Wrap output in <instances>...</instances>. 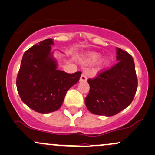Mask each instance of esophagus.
I'll return each instance as SVG.
<instances>
[{"label":"esophagus","instance_id":"obj_1","mask_svg":"<svg viewBox=\"0 0 155 155\" xmlns=\"http://www.w3.org/2000/svg\"><path fill=\"white\" fill-rule=\"evenodd\" d=\"M87 79V74H86L85 73H83L82 74V76H81L80 77V82H86Z\"/></svg>","mask_w":155,"mask_h":155}]
</instances>
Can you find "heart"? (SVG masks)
<instances>
[{"instance_id": "b5f03b06", "label": "heart", "mask_w": 155, "mask_h": 155, "mask_svg": "<svg viewBox=\"0 0 155 155\" xmlns=\"http://www.w3.org/2000/svg\"><path fill=\"white\" fill-rule=\"evenodd\" d=\"M99 58H100V55L97 53H92L86 58L85 62L87 64H94L99 61Z\"/></svg>"}]
</instances>
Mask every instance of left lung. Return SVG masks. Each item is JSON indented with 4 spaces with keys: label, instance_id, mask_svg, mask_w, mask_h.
<instances>
[{
    "label": "left lung",
    "instance_id": "left-lung-1",
    "mask_svg": "<svg viewBox=\"0 0 155 155\" xmlns=\"http://www.w3.org/2000/svg\"><path fill=\"white\" fill-rule=\"evenodd\" d=\"M118 62L87 80L90 92L84 99L87 110L96 115L111 117L126 108L137 88L132 56L117 48Z\"/></svg>",
    "mask_w": 155,
    "mask_h": 155
}]
</instances>
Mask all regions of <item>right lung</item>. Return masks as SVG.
<instances>
[{
	"mask_svg": "<svg viewBox=\"0 0 155 155\" xmlns=\"http://www.w3.org/2000/svg\"><path fill=\"white\" fill-rule=\"evenodd\" d=\"M51 38L34 45L24 53L16 85L21 100L30 108L41 114L59 109L67 91L79 80L82 72L73 74L58 70L52 51Z\"/></svg>",
	"mask_w": 155,
	"mask_h": 155,
	"instance_id": "obj_1",
	"label": "right lung"
}]
</instances>
